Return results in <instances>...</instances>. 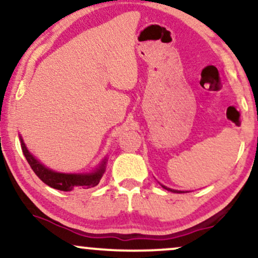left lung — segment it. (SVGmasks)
I'll use <instances>...</instances> for the list:
<instances>
[{
    "instance_id": "obj_1",
    "label": "left lung",
    "mask_w": 258,
    "mask_h": 258,
    "mask_svg": "<svg viewBox=\"0 0 258 258\" xmlns=\"http://www.w3.org/2000/svg\"><path fill=\"white\" fill-rule=\"evenodd\" d=\"M161 186H162V188H165V189H166V190H170V191H172V193H186V191H182V190H176V189H171V188H167V186H165V185H162V184H161Z\"/></svg>"
}]
</instances>
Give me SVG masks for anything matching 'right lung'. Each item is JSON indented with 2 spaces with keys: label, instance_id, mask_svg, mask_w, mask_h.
I'll use <instances>...</instances> for the list:
<instances>
[{
  "label": "right lung",
  "instance_id": "1",
  "mask_svg": "<svg viewBox=\"0 0 258 258\" xmlns=\"http://www.w3.org/2000/svg\"><path fill=\"white\" fill-rule=\"evenodd\" d=\"M19 139L20 144H22L23 154H24L26 161L29 162L32 171L36 173L38 178L42 180L43 183H46L47 185L51 186V188L58 189V190L63 191H70L75 188H92V186H96L98 184L100 178H102L103 174L105 172L106 162H108V159L106 158L103 159L98 166L94 168L93 171H91V172L63 173L53 171L51 168L44 166L42 162L38 161V160L29 152L24 141H23L22 136H19Z\"/></svg>",
  "mask_w": 258,
  "mask_h": 258
}]
</instances>
